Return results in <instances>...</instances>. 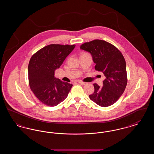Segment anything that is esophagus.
<instances>
[{
  "mask_svg": "<svg viewBox=\"0 0 154 154\" xmlns=\"http://www.w3.org/2000/svg\"><path fill=\"white\" fill-rule=\"evenodd\" d=\"M77 82H78L79 84H81V85H85V84H86V82H83V81H78Z\"/></svg>",
  "mask_w": 154,
  "mask_h": 154,
  "instance_id": "1",
  "label": "esophagus"
}]
</instances>
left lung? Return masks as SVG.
Listing matches in <instances>:
<instances>
[{
	"mask_svg": "<svg viewBox=\"0 0 154 154\" xmlns=\"http://www.w3.org/2000/svg\"><path fill=\"white\" fill-rule=\"evenodd\" d=\"M80 48L91 54L96 70L102 72L106 77L102 88L94 84L95 91L89 95L90 99L103 107L113 104L122 95L127 85L123 55L114 45L98 39L82 44Z\"/></svg>",
	"mask_w": 154,
	"mask_h": 154,
	"instance_id": "obj_1",
	"label": "left lung"
}]
</instances>
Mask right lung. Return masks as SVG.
I'll return each instance as SVG.
<instances>
[{"mask_svg":"<svg viewBox=\"0 0 154 154\" xmlns=\"http://www.w3.org/2000/svg\"><path fill=\"white\" fill-rule=\"evenodd\" d=\"M75 45L50 44L39 50L30 59L28 79L30 88L44 104L54 107L63 102L73 84L55 77L59 68Z\"/></svg>","mask_w":154,"mask_h":154,"instance_id":"add662e5","label":"right lung"}]
</instances>
